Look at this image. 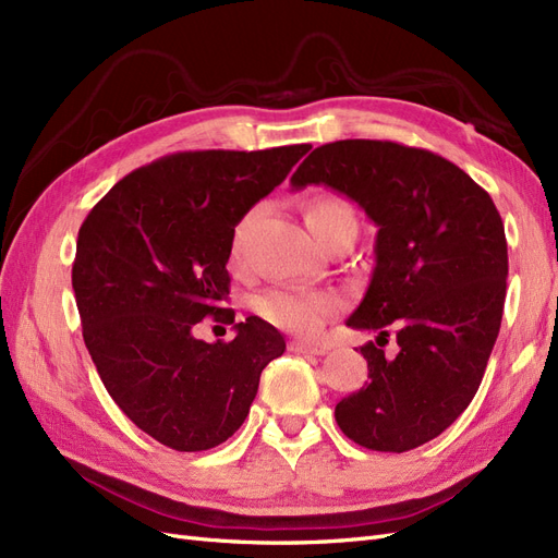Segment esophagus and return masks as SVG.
Listing matches in <instances>:
<instances>
[{"mask_svg":"<svg viewBox=\"0 0 558 558\" xmlns=\"http://www.w3.org/2000/svg\"><path fill=\"white\" fill-rule=\"evenodd\" d=\"M289 349L295 351V353H305V356H320V353H326V347L312 344V342H302V340L289 342Z\"/></svg>","mask_w":558,"mask_h":558,"instance_id":"1","label":"esophagus"}]
</instances>
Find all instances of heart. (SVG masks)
Masks as SVG:
<instances>
[{
  "instance_id": "heart-1",
  "label": "heart",
  "mask_w": 558,
  "mask_h": 558,
  "mask_svg": "<svg viewBox=\"0 0 558 558\" xmlns=\"http://www.w3.org/2000/svg\"><path fill=\"white\" fill-rule=\"evenodd\" d=\"M253 214L244 216L242 221L234 226L232 240H230V260L240 263L244 253V240L251 226ZM305 221L318 242H324L328 234L342 230V228H356V218H353L351 207L344 199L335 195H316L307 202L305 207ZM340 298L335 293H314V291H298V289H275L258 298L256 310L258 314L269 320V324L291 330L298 335H314L326 320L340 310Z\"/></svg>"
}]
</instances>
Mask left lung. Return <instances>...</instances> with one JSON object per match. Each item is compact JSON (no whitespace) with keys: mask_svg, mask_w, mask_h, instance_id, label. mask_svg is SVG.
<instances>
[{"mask_svg":"<svg viewBox=\"0 0 558 558\" xmlns=\"http://www.w3.org/2000/svg\"><path fill=\"white\" fill-rule=\"evenodd\" d=\"M324 183L365 209L375 269L349 328L377 330L361 353L367 379L337 402L342 433L402 453L447 430L475 398L502 320L508 242L482 185L426 148L342 140L314 148L293 189ZM393 331L399 353L383 356Z\"/></svg>","mask_w":558,"mask_h":558,"instance_id":"1","label":"left lung"}]
</instances>
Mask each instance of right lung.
Returning <instances> with one entry per match:
<instances>
[{
	"label": "right lung",
	"instance_id": "add662e5",
	"mask_svg": "<svg viewBox=\"0 0 558 558\" xmlns=\"http://www.w3.org/2000/svg\"><path fill=\"white\" fill-rule=\"evenodd\" d=\"M310 144L265 150H181L130 172L78 230L72 286L83 342L134 426L177 451L226 442L248 414L263 367L286 351L258 316L209 345L192 328L234 323L232 230L289 177Z\"/></svg>",
	"mask_w": 558,
	"mask_h": 558
}]
</instances>
